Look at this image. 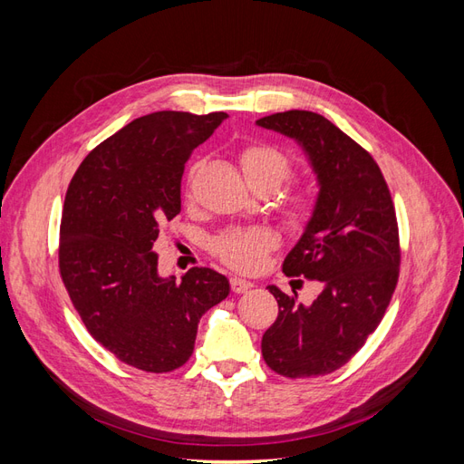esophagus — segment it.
Masks as SVG:
<instances>
[{
    "label": "esophagus",
    "instance_id": "1",
    "mask_svg": "<svg viewBox=\"0 0 464 464\" xmlns=\"http://www.w3.org/2000/svg\"><path fill=\"white\" fill-rule=\"evenodd\" d=\"M230 286H232V290H234L236 294H244V292H247V290L254 288L256 285H254V283H249V280H246V278L234 276V278H230Z\"/></svg>",
    "mask_w": 464,
    "mask_h": 464
}]
</instances>
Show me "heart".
Masks as SVG:
<instances>
[{
    "label": "heart",
    "instance_id": "b5f03b06",
    "mask_svg": "<svg viewBox=\"0 0 464 464\" xmlns=\"http://www.w3.org/2000/svg\"><path fill=\"white\" fill-rule=\"evenodd\" d=\"M240 164L251 188L269 186L278 189L292 174V160L280 149L265 143H254L242 150ZM195 172V168H193ZM191 172V174H193ZM312 213V198L300 193L286 203L285 215L290 224H304ZM276 246V236L269 228L230 230L217 237L215 254L232 269L256 273L265 265L269 249Z\"/></svg>",
    "mask_w": 464,
    "mask_h": 464
}]
</instances>
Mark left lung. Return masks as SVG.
I'll return each mask as SVG.
<instances>
[{
	"label": "left lung",
	"instance_id": "left-lung-1",
	"mask_svg": "<svg viewBox=\"0 0 464 464\" xmlns=\"http://www.w3.org/2000/svg\"><path fill=\"white\" fill-rule=\"evenodd\" d=\"M256 123L292 139L315 176L312 215L283 271L321 286L307 305L266 286L278 317L263 334L261 353L285 377L325 375L344 366L383 319L399 278L395 208L375 160L327 118L288 110Z\"/></svg>",
	"mask_w": 464,
	"mask_h": 464
}]
</instances>
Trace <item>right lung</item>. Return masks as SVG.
I'll return each instance as SVG.
<instances>
[{"label": "right lung", "instance_id": "obj_1", "mask_svg": "<svg viewBox=\"0 0 464 464\" xmlns=\"http://www.w3.org/2000/svg\"><path fill=\"white\" fill-rule=\"evenodd\" d=\"M227 118L174 110L137 118L89 152L67 188L63 285L92 339L137 370L184 366L199 319L230 294V280L207 266L162 276L152 249L181 208L189 154Z\"/></svg>", "mask_w": 464, "mask_h": 464}]
</instances>
